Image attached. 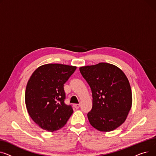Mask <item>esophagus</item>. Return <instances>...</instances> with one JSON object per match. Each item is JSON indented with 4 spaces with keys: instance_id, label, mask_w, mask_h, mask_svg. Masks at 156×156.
Masks as SVG:
<instances>
[{
    "instance_id": "esophagus-1",
    "label": "esophagus",
    "mask_w": 156,
    "mask_h": 156,
    "mask_svg": "<svg viewBox=\"0 0 156 156\" xmlns=\"http://www.w3.org/2000/svg\"><path fill=\"white\" fill-rule=\"evenodd\" d=\"M74 107L76 109H78V108L80 107V105H79V104H74Z\"/></svg>"
}]
</instances>
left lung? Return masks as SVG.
I'll list each match as a JSON object with an SVG mask.
<instances>
[{
  "label": "left lung",
  "instance_id": "8db88e82",
  "mask_svg": "<svg viewBox=\"0 0 156 156\" xmlns=\"http://www.w3.org/2000/svg\"><path fill=\"white\" fill-rule=\"evenodd\" d=\"M93 94V108L87 114L90 124L101 132H111L122 125L132 105L129 81L117 66L108 63L79 68Z\"/></svg>",
  "mask_w": 156,
  "mask_h": 156
}]
</instances>
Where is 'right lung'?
Wrapping results in <instances>:
<instances>
[{
	"label": "right lung",
	"instance_id": "1",
	"mask_svg": "<svg viewBox=\"0 0 156 156\" xmlns=\"http://www.w3.org/2000/svg\"><path fill=\"white\" fill-rule=\"evenodd\" d=\"M77 67L48 63L36 69L27 82L25 91L27 111L34 122L48 132L64 126L73 113L64 103L63 84Z\"/></svg>",
	"mask_w": 156,
	"mask_h": 156
}]
</instances>
